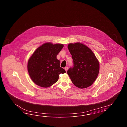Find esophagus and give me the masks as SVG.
Returning <instances> with one entry per match:
<instances>
[{
	"mask_svg": "<svg viewBox=\"0 0 127 127\" xmlns=\"http://www.w3.org/2000/svg\"><path fill=\"white\" fill-rule=\"evenodd\" d=\"M64 69L65 71H66V72H67V70H68V67H65Z\"/></svg>",
	"mask_w": 127,
	"mask_h": 127,
	"instance_id": "1",
	"label": "esophagus"
}]
</instances>
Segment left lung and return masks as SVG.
<instances>
[{"mask_svg":"<svg viewBox=\"0 0 127 127\" xmlns=\"http://www.w3.org/2000/svg\"><path fill=\"white\" fill-rule=\"evenodd\" d=\"M67 48L72 55L73 67L67 74L76 87L84 89L92 85L99 71V63L91 49L81 43H69Z\"/></svg>","mask_w":127,"mask_h":127,"instance_id":"1","label":"left lung"}]
</instances>
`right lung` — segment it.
<instances>
[{
	"label": "right lung",
	"mask_w": 127,
	"mask_h": 127,
	"mask_svg": "<svg viewBox=\"0 0 127 127\" xmlns=\"http://www.w3.org/2000/svg\"><path fill=\"white\" fill-rule=\"evenodd\" d=\"M64 47L60 43H43L38 47L28 62V71L36 85L48 88L57 82L60 73H66L60 67L57 55Z\"/></svg>",
	"instance_id": "add662e5"
}]
</instances>
